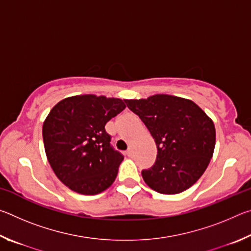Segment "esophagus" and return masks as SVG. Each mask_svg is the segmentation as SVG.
I'll return each mask as SVG.
<instances>
[{
	"label": "esophagus",
	"instance_id": "obj_1",
	"mask_svg": "<svg viewBox=\"0 0 251 251\" xmlns=\"http://www.w3.org/2000/svg\"><path fill=\"white\" fill-rule=\"evenodd\" d=\"M133 147H128V150H127V151H126V155L128 156V157H131L133 156Z\"/></svg>",
	"mask_w": 251,
	"mask_h": 251
}]
</instances>
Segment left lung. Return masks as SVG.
<instances>
[{
    "label": "left lung",
    "mask_w": 251,
    "mask_h": 251,
    "mask_svg": "<svg viewBox=\"0 0 251 251\" xmlns=\"http://www.w3.org/2000/svg\"><path fill=\"white\" fill-rule=\"evenodd\" d=\"M124 100L146 125L157 146L154 166L142 172L146 184L165 195L192 187L214 154L216 129L211 118L193 100L178 96L156 94Z\"/></svg>",
    "instance_id": "obj_1"
}]
</instances>
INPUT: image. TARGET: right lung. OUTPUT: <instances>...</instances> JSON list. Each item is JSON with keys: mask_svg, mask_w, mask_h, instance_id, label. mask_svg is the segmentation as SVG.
<instances>
[{"mask_svg": "<svg viewBox=\"0 0 251 251\" xmlns=\"http://www.w3.org/2000/svg\"><path fill=\"white\" fill-rule=\"evenodd\" d=\"M125 107L121 99L85 94L50 109L42 130L46 157L71 190L96 195L112 186L124 156L110 146L105 125Z\"/></svg>", "mask_w": 251, "mask_h": 251, "instance_id": "right-lung-1", "label": "right lung"}]
</instances>
